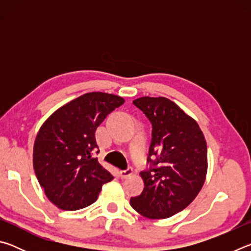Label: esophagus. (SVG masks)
<instances>
[{"label": "esophagus", "instance_id": "esophagus-1", "mask_svg": "<svg viewBox=\"0 0 251 251\" xmlns=\"http://www.w3.org/2000/svg\"><path fill=\"white\" fill-rule=\"evenodd\" d=\"M133 168L131 167H128V168H126L125 171H121L120 172V175H121V177L122 178H127V177H129L130 175H133Z\"/></svg>", "mask_w": 251, "mask_h": 251}]
</instances>
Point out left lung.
Wrapping results in <instances>:
<instances>
[{
  "label": "left lung",
  "instance_id": "left-lung-1",
  "mask_svg": "<svg viewBox=\"0 0 251 251\" xmlns=\"http://www.w3.org/2000/svg\"><path fill=\"white\" fill-rule=\"evenodd\" d=\"M133 104L151 124L144 190L130 206L147 218H168L192 202L205 182L207 144L192 117L165 97H141Z\"/></svg>",
  "mask_w": 251,
  "mask_h": 251
}]
</instances>
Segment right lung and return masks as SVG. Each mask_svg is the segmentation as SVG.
Returning a JSON list of instances; mask_svg holds the SVG:
<instances>
[{
  "label": "right lung",
  "instance_id": "add662e5",
  "mask_svg": "<svg viewBox=\"0 0 251 251\" xmlns=\"http://www.w3.org/2000/svg\"><path fill=\"white\" fill-rule=\"evenodd\" d=\"M124 101L107 93H87L62 106L42 125L34 143V171L58 208L77 210L92 205L101 186L113 179L94 158L100 152L95 133Z\"/></svg>",
  "mask_w": 251,
  "mask_h": 251
}]
</instances>
